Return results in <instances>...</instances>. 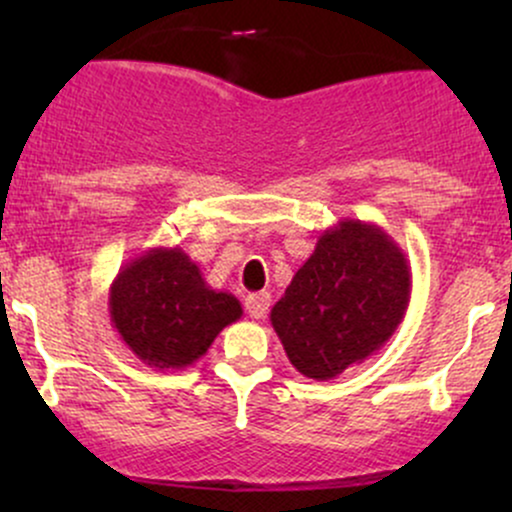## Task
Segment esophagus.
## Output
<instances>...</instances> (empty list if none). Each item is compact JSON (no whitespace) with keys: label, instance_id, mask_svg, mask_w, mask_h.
I'll return each mask as SVG.
<instances>
[{"label":"esophagus","instance_id":"esophagus-1","mask_svg":"<svg viewBox=\"0 0 512 512\" xmlns=\"http://www.w3.org/2000/svg\"><path fill=\"white\" fill-rule=\"evenodd\" d=\"M269 301H272V296H269L267 291L250 293V296L245 298V310H248L250 317H255V320H260V317L267 315Z\"/></svg>","mask_w":512,"mask_h":512}]
</instances>
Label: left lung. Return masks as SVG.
<instances>
[{
	"instance_id": "1",
	"label": "left lung",
	"mask_w": 512,
	"mask_h": 512,
	"mask_svg": "<svg viewBox=\"0 0 512 512\" xmlns=\"http://www.w3.org/2000/svg\"><path fill=\"white\" fill-rule=\"evenodd\" d=\"M409 298L404 250L378 223L342 219L320 233L269 320L298 373L332 380L383 349Z\"/></svg>"
}]
</instances>
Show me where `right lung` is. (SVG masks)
Listing matches in <instances>:
<instances>
[{
  "mask_svg": "<svg viewBox=\"0 0 512 512\" xmlns=\"http://www.w3.org/2000/svg\"><path fill=\"white\" fill-rule=\"evenodd\" d=\"M110 322L139 361L156 370H185L209 351L216 334L240 320L233 293L204 281L185 250L149 248L110 284Z\"/></svg>",
  "mask_w": 512,
  "mask_h": 512,
  "instance_id": "1",
  "label": "right lung"
}]
</instances>
